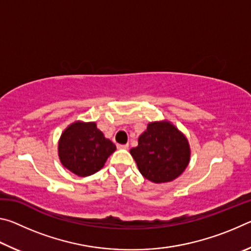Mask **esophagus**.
Instances as JSON below:
<instances>
[{"mask_svg": "<svg viewBox=\"0 0 251 251\" xmlns=\"http://www.w3.org/2000/svg\"><path fill=\"white\" fill-rule=\"evenodd\" d=\"M128 144H118L117 145V147L120 148V150H127V148H128Z\"/></svg>", "mask_w": 251, "mask_h": 251, "instance_id": "1", "label": "esophagus"}]
</instances>
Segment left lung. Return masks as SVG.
Listing matches in <instances>:
<instances>
[{
  "mask_svg": "<svg viewBox=\"0 0 251 251\" xmlns=\"http://www.w3.org/2000/svg\"><path fill=\"white\" fill-rule=\"evenodd\" d=\"M137 167L146 179L156 184L176 179L188 166L189 144L172 123H150L139 136L138 146L130 150Z\"/></svg>",
  "mask_w": 251,
  "mask_h": 251,
  "instance_id": "8db88e82",
  "label": "left lung"
}]
</instances>
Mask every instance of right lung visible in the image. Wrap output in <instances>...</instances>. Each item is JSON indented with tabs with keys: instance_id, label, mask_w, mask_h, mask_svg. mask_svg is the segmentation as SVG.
I'll return each mask as SVG.
<instances>
[{
	"instance_id": "obj_1",
	"label": "right lung",
	"mask_w": 251,
	"mask_h": 251,
	"mask_svg": "<svg viewBox=\"0 0 251 251\" xmlns=\"http://www.w3.org/2000/svg\"><path fill=\"white\" fill-rule=\"evenodd\" d=\"M115 150V144L105 138L94 122L73 123L63 131L58 142L63 166L80 177L93 175L103 168Z\"/></svg>"
}]
</instances>
